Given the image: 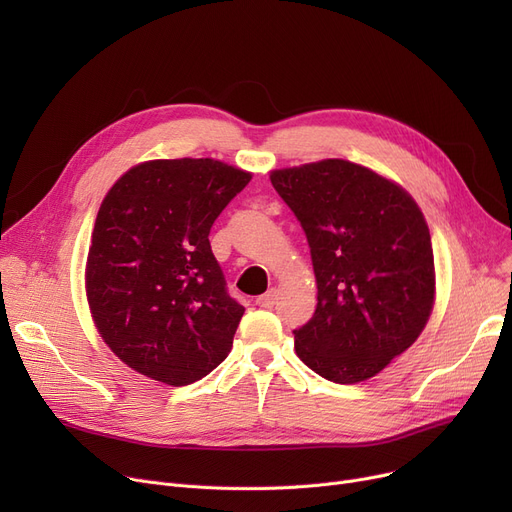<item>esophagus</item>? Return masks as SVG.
<instances>
[{
    "mask_svg": "<svg viewBox=\"0 0 512 512\" xmlns=\"http://www.w3.org/2000/svg\"><path fill=\"white\" fill-rule=\"evenodd\" d=\"M276 301H278V290L272 288V290H267L265 294H261V297H257L255 305L261 307V309H272L276 305Z\"/></svg>",
    "mask_w": 512,
    "mask_h": 512,
    "instance_id": "34e87169",
    "label": "esophagus"
}]
</instances>
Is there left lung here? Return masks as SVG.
Here are the masks:
<instances>
[{
    "label": "left lung",
    "mask_w": 512,
    "mask_h": 512,
    "mask_svg": "<svg viewBox=\"0 0 512 512\" xmlns=\"http://www.w3.org/2000/svg\"><path fill=\"white\" fill-rule=\"evenodd\" d=\"M270 178L307 234L317 280L315 313L294 330L299 359L336 384L373 378L419 338L434 307L421 209L396 182L344 159Z\"/></svg>",
    "instance_id": "obj_1"
}]
</instances>
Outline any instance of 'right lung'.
<instances>
[{
  "instance_id": "right-lung-1",
  "label": "right lung",
  "mask_w": 512,
  "mask_h": 512,
  "mask_svg": "<svg viewBox=\"0 0 512 512\" xmlns=\"http://www.w3.org/2000/svg\"><path fill=\"white\" fill-rule=\"evenodd\" d=\"M251 180L224 161L153 159L105 195L87 257V299L112 353L168 386L230 353L245 307L226 288L209 230Z\"/></svg>"
}]
</instances>
